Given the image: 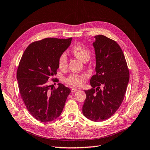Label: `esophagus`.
<instances>
[{
  "mask_svg": "<svg viewBox=\"0 0 150 150\" xmlns=\"http://www.w3.org/2000/svg\"><path fill=\"white\" fill-rule=\"evenodd\" d=\"M77 91H78V90L76 89V88H72V89L71 90V91L72 93H75V92H76Z\"/></svg>",
  "mask_w": 150,
  "mask_h": 150,
  "instance_id": "obj_1",
  "label": "esophagus"
}]
</instances>
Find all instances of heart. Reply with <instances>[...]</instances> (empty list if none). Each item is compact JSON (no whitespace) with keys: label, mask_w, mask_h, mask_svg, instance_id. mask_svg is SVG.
Returning <instances> with one entry per match:
<instances>
[{"label":"heart","mask_w":150,"mask_h":150,"mask_svg":"<svg viewBox=\"0 0 150 150\" xmlns=\"http://www.w3.org/2000/svg\"><path fill=\"white\" fill-rule=\"evenodd\" d=\"M71 53L83 62H87L91 57L90 50L81 44H76L72 48ZM58 64L59 69L61 70H65L67 68L68 59L65 53H62L60 55ZM86 78L87 75L84 74H71L65 79V82L71 86L79 87L85 83Z\"/></svg>","instance_id":"1"}]
</instances>
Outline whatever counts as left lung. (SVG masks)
<instances>
[{
    "mask_svg": "<svg viewBox=\"0 0 150 150\" xmlns=\"http://www.w3.org/2000/svg\"><path fill=\"white\" fill-rule=\"evenodd\" d=\"M93 42L96 55V74L90 80L93 88L85 90L86 98L82 112L92 121L108 119L122 103L129 81V71L124 53L115 41L95 36Z\"/></svg>",
    "mask_w": 150,
    "mask_h": 150,
    "instance_id": "1",
    "label": "left lung"
}]
</instances>
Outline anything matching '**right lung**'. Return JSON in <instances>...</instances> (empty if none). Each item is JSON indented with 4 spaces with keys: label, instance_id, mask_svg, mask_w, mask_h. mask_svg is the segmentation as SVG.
I'll use <instances>...</instances> for the list:
<instances>
[{
    "label": "right lung",
    "instance_id": "add662e5",
    "mask_svg": "<svg viewBox=\"0 0 150 150\" xmlns=\"http://www.w3.org/2000/svg\"><path fill=\"white\" fill-rule=\"evenodd\" d=\"M71 40L48 38L35 41L27 47L20 61L16 79L21 98L31 115L42 122L59 117L70 93L62 83L51 88L48 80L57 74L59 58Z\"/></svg>",
    "mask_w": 150,
    "mask_h": 150
}]
</instances>
